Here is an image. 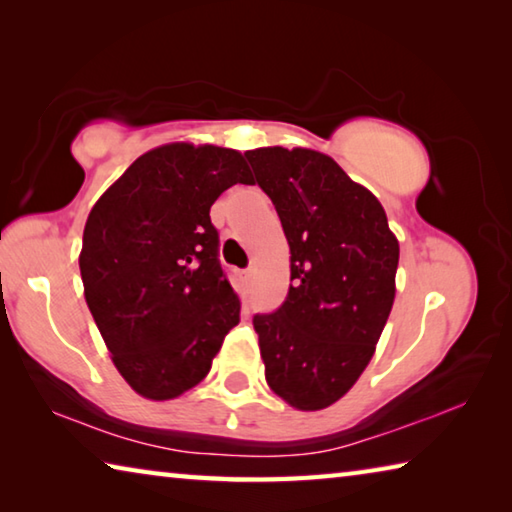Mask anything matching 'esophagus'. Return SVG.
Segmentation results:
<instances>
[{
	"mask_svg": "<svg viewBox=\"0 0 512 512\" xmlns=\"http://www.w3.org/2000/svg\"><path fill=\"white\" fill-rule=\"evenodd\" d=\"M241 282L250 287V282H253V268H246V271H241Z\"/></svg>",
	"mask_w": 512,
	"mask_h": 512,
	"instance_id": "esophagus-1",
	"label": "esophagus"
}]
</instances>
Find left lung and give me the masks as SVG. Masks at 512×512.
Segmentation results:
<instances>
[{
    "mask_svg": "<svg viewBox=\"0 0 512 512\" xmlns=\"http://www.w3.org/2000/svg\"><path fill=\"white\" fill-rule=\"evenodd\" d=\"M291 250V287L275 311L255 314L266 381L300 411L350 391L372 359L395 298L400 244L381 203L329 155L246 151Z\"/></svg>",
    "mask_w": 512,
    "mask_h": 512,
    "instance_id": "8db88e82",
    "label": "left lung"
}]
</instances>
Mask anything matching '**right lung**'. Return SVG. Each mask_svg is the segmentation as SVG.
<instances>
[{
    "mask_svg": "<svg viewBox=\"0 0 512 512\" xmlns=\"http://www.w3.org/2000/svg\"><path fill=\"white\" fill-rule=\"evenodd\" d=\"M237 183L253 185L239 151L167 144L140 155L85 223V300L121 377L149 400L203 381L239 323L210 219Z\"/></svg>",
    "mask_w": 512,
    "mask_h": 512,
    "instance_id": "right-lung-1",
    "label": "right lung"
}]
</instances>
